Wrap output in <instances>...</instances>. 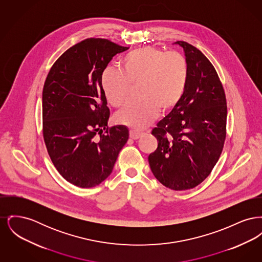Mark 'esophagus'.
<instances>
[{"mask_svg":"<svg viewBox=\"0 0 262 262\" xmlns=\"http://www.w3.org/2000/svg\"><path fill=\"white\" fill-rule=\"evenodd\" d=\"M141 135H142V133H140V132H137V130H135V129H130L129 130V137L132 138V139H138L139 137H141Z\"/></svg>","mask_w":262,"mask_h":262,"instance_id":"obj_1","label":"esophagus"}]
</instances>
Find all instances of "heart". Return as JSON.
<instances>
[{
  "label": "heart",
  "mask_w": 262,
  "mask_h": 262,
  "mask_svg": "<svg viewBox=\"0 0 262 262\" xmlns=\"http://www.w3.org/2000/svg\"><path fill=\"white\" fill-rule=\"evenodd\" d=\"M123 72L107 68L101 76V88L107 101L119 107L125 102L129 84L137 85L139 99L128 102L117 114L120 123L133 128H144L159 110L172 111L187 88L188 64L184 56L146 46L126 54Z\"/></svg>",
  "instance_id": "heart-1"
}]
</instances>
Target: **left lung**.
Instances as JSON below:
<instances>
[{"instance_id":"left-lung-1","label":"left lung","mask_w":262,"mask_h":262,"mask_svg":"<svg viewBox=\"0 0 262 262\" xmlns=\"http://www.w3.org/2000/svg\"><path fill=\"white\" fill-rule=\"evenodd\" d=\"M174 44L185 52L187 88L179 104L152 129L158 147L148 162L163 186L186 190L202 183L221 155L227 102L219 76L201 51L185 41Z\"/></svg>"}]
</instances>
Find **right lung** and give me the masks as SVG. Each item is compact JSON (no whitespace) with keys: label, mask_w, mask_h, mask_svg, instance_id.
I'll return each mask as SVG.
<instances>
[{"label":"right lung","mask_w":262,"mask_h":262,"mask_svg":"<svg viewBox=\"0 0 262 262\" xmlns=\"http://www.w3.org/2000/svg\"><path fill=\"white\" fill-rule=\"evenodd\" d=\"M125 50L107 39L88 38L66 51L47 75L42 94L44 141L58 172L76 187L105 181L128 139L125 125L108 127L110 110L101 88L104 70Z\"/></svg>","instance_id":"1"}]
</instances>
